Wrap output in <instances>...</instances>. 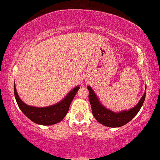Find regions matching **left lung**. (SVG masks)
I'll list each match as a JSON object with an SVG mask.
<instances>
[{
	"label": "left lung",
	"mask_w": 160,
	"mask_h": 160,
	"mask_svg": "<svg viewBox=\"0 0 160 160\" xmlns=\"http://www.w3.org/2000/svg\"><path fill=\"white\" fill-rule=\"evenodd\" d=\"M88 90V99L94 118L101 124L110 128H118L127 124L134 118L142 106L145 101L146 91L135 107L129 110H124L118 112L107 108L101 103L98 96L94 93L91 86H87ZM145 86V90H146Z\"/></svg>",
	"instance_id": "left-lung-1"
}]
</instances>
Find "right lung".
<instances>
[{
	"label": "right lung",
	"mask_w": 160,
	"mask_h": 160,
	"mask_svg": "<svg viewBox=\"0 0 160 160\" xmlns=\"http://www.w3.org/2000/svg\"><path fill=\"white\" fill-rule=\"evenodd\" d=\"M79 88V86H76L67 93L62 101L56 104L47 107H35L25 103L18 96L15 83L14 94L15 100L21 111L29 119L38 125H51L58 123L66 116L70 104Z\"/></svg>",
	"instance_id": "1"
}]
</instances>
